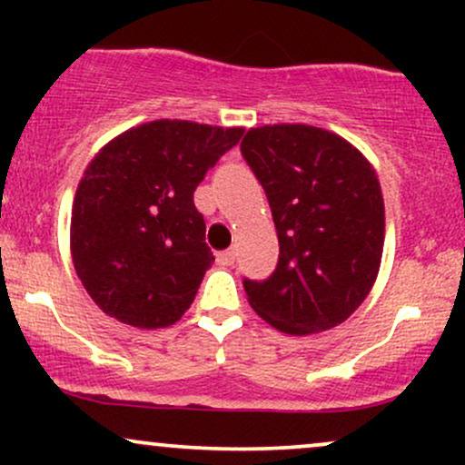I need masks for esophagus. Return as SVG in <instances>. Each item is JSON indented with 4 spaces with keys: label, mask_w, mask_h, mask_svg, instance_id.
<instances>
[{
    "label": "esophagus",
    "mask_w": 465,
    "mask_h": 465,
    "mask_svg": "<svg viewBox=\"0 0 465 465\" xmlns=\"http://www.w3.org/2000/svg\"><path fill=\"white\" fill-rule=\"evenodd\" d=\"M216 262L221 266H232L233 262H236V253H233L232 249L221 251V253H216Z\"/></svg>",
    "instance_id": "34e87169"
}]
</instances>
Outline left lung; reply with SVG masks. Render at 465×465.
Segmentation results:
<instances>
[{"instance_id":"1","label":"left lung","mask_w":465,"mask_h":465,"mask_svg":"<svg viewBox=\"0 0 465 465\" xmlns=\"http://www.w3.org/2000/svg\"><path fill=\"white\" fill-rule=\"evenodd\" d=\"M240 151L280 240L273 275L244 280L251 308L292 336L343 323L381 271L385 201L376 170L348 140L308 124L249 129Z\"/></svg>"}]
</instances>
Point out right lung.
<instances>
[{
  "instance_id": "1",
  "label": "right lung",
  "mask_w": 465,
  "mask_h": 465,
  "mask_svg": "<svg viewBox=\"0 0 465 465\" xmlns=\"http://www.w3.org/2000/svg\"><path fill=\"white\" fill-rule=\"evenodd\" d=\"M242 131L154 120L120 133L89 162L74 196L69 247L104 314L142 330L183 317L214 262L194 190Z\"/></svg>"
}]
</instances>
